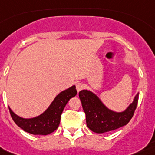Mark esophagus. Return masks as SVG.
I'll use <instances>...</instances> for the list:
<instances>
[{"label": "esophagus", "instance_id": "esophagus-1", "mask_svg": "<svg viewBox=\"0 0 155 155\" xmlns=\"http://www.w3.org/2000/svg\"><path fill=\"white\" fill-rule=\"evenodd\" d=\"M83 87H84V85L82 83H81V82H77L76 83V89H77V91H78V92L81 91V90L83 89Z\"/></svg>", "mask_w": 155, "mask_h": 155}]
</instances>
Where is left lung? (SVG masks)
<instances>
[{
	"label": "left lung",
	"mask_w": 155,
	"mask_h": 155,
	"mask_svg": "<svg viewBox=\"0 0 155 155\" xmlns=\"http://www.w3.org/2000/svg\"><path fill=\"white\" fill-rule=\"evenodd\" d=\"M138 96L137 93L125 111L116 112L107 108L93 92L82 90L79 92V98L86 113L87 127L96 134H104L126 125L134 116Z\"/></svg>",
	"instance_id": "8db88e82"
}]
</instances>
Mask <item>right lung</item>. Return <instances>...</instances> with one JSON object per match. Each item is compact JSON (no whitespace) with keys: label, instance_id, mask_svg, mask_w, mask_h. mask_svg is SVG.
<instances>
[{"label":"right lung","instance_id":"add662e5","mask_svg":"<svg viewBox=\"0 0 155 155\" xmlns=\"http://www.w3.org/2000/svg\"><path fill=\"white\" fill-rule=\"evenodd\" d=\"M77 94L76 86H73L61 92L54 99L44 113L34 118L25 119L17 116L9 107L12 119L25 132L34 135H48L58 128L64 107L71 98Z\"/></svg>","mask_w":155,"mask_h":155}]
</instances>
